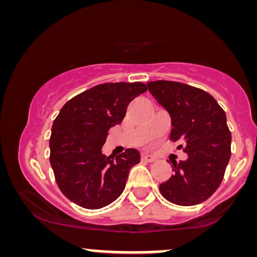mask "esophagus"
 Instances as JSON below:
<instances>
[{
  "mask_svg": "<svg viewBox=\"0 0 257 257\" xmlns=\"http://www.w3.org/2000/svg\"><path fill=\"white\" fill-rule=\"evenodd\" d=\"M141 159L145 162H155L156 157L152 155H149V153H143V155H141Z\"/></svg>",
  "mask_w": 257,
  "mask_h": 257,
  "instance_id": "obj_1",
  "label": "esophagus"
}]
</instances>
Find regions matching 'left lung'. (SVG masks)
Masks as SVG:
<instances>
[{"instance_id": "obj_1", "label": "left lung", "mask_w": 257, "mask_h": 257, "mask_svg": "<svg viewBox=\"0 0 257 257\" xmlns=\"http://www.w3.org/2000/svg\"><path fill=\"white\" fill-rule=\"evenodd\" d=\"M149 91L172 118L170 140L180 145L187 159L172 161L174 174L159 185L167 200L178 205L204 202L219 188L229 158L231 132L226 113L205 90L174 81L147 83Z\"/></svg>"}]
</instances>
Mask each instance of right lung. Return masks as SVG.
Masks as SVG:
<instances>
[{
	"mask_svg": "<svg viewBox=\"0 0 257 257\" xmlns=\"http://www.w3.org/2000/svg\"><path fill=\"white\" fill-rule=\"evenodd\" d=\"M147 90L141 82L98 84L73 96L52 126L49 162L66 198L85 209H100L120 196L140 152L126 149L116 158L102 155L110 128L120 124L129 102Z\"/></svg>",
	"mask_w": 257,
	"mask_h": 257,
	"instance_id": "add662e5",
	"label": "right lung"
}]
</instances>
